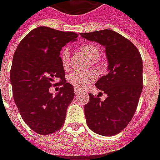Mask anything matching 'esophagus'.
Instances as JSON below:
<instances>
[{
  "instance_id": "34e87169",
  "label": "esophagus",
  "mask_w": 160,
  "mask_h": 160,
  "mask_svg": "<svg viewBox=\"0 0 160 160\" xmlns=\"http://www.w3.org/2000/svg\"><path fill=\"white\" fill-rule=\"evenodd\" d=\"M80 91H79L78 89H75V90H74V94H75V95H78V94H80Z\"/></svg>"
}]
</instances>
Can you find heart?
<instances>
[{
  "mask_svg": "<svg viewBox=\"0 0 160 160\" xmlns=\"http://www.w3.org/2000/svg\"><path fill=\"white\" fill-rule=\"evenodd\" d=\"M79 50L83 55L87 56V58L92 62H95L99 56L100 51L97 45L91 42L83 43L79 47ZM60 59L63 68L68 70L69 68V50L67 48L62 49L60 53ZM97 79V73L93 71H88V72H73L68 78V80L74 88L76 89H82L84 87L89 86L90 84L93 82Z\"/></svg>",
  "mask_w": 160,
  "mask_h": 160,
  "instance_id": "obj_1",
  "label": "heart"
}]
</instances>
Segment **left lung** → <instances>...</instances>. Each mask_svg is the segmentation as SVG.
I'll use <instances>...</instances> for the list:
<instances>
[{"label": "left lung", "instance_id": "obj_1", "mask_svg": "<svg viewBox=\"0 0 160 160\" xmlns=\"http://www.w3.org/2000/svg\"><path fill=\"white\" fill-rule=\"evenodd\" d=\"M80 36L104 46L108 60V73L95 84L107 98L101 101L89 94L84 106L87 123L96 134L113 136L127 127L136 111L143 88L141 54L133 42L111 30Z\"/></svg>", "mask_w": 160, "mask_h": 160}]
</instances>
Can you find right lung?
<instances>
[{"instance_id": "1", "label": "right lung", "mask_w": 160, "mask_h": 160, "mask_svg": "<svg viewBox=\"0 0 160 160\" xmlns=\"http://www.w3.org/2000/svg\"><path fill=\"white\" fill-rule=\"evenodd\" d=\"M77 38L75 32L39 26L21 40L14 52L10 71L14 102L23 120L38 134L55 133L64 123L74 90L67 83L60 51ZM57 78L61 81L53 84ZM56 84L62 87L53 96L49 87Z\"/></svg>"}]
</instances>
